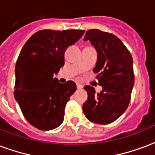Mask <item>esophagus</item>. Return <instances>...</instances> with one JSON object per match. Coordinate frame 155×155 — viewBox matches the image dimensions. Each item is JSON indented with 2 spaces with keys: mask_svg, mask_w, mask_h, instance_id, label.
Returning a JSON list of instances; mask_svg holds the SVG:
<instances>
[{
  "mask_svg": "<svg viewBox=\"0 0 155 155\" xmlns=\"http://www.w3.org/2000/svg\"><path fill=\"white\" fill-rule=\"evenodd\" d=\"M76 87H77V89H82V88H83V86H82L81 84H76Z\"/></svg>",
  "mask_w": 155,
  "mask_h": 155,
  "instance_id": "1",
  "label": "esophagus"
}]
</instances>
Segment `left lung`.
Here are the masks:
<instances>
[{"label":"left lung","mask_w":155,"mask_h":155,"mask_svg":"<svg viewBox=\"0 0 155 155\" xmlns=\"http://www.w3.org/2000/svg\"><path fill=\"white\" fill-rule=\"evenodd\" d=\"M84 41H90L97 51L94 72L102 91L96 93L93 86L85 85L87 101L83 112L88 120L108 124L120 117L129 106L134 83L131 54L117 36L92 29L86 31Z\"/></svg>","instance_id":"obj_1"}]
</instances>
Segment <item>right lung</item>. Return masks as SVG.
I'll return each instance as SVG.
<instances>
[{
    "instance_id": "right-lung-1",
    "label": "right lung",
    "mask_w": 155,
    "mask_h": 155,
    "mask_svg": "<svg viewBox=\"0 0 155 155\" xmlns=\"http://www.w3.org/2000/svg\"><path fill=\"white\" fill-rule=\"evenodd\" d=\"M84 33L83 30H43L22 47L15 64L14 95L25 120L38 130H53L64 120V108L76 84L71 81L61 84L54 74L64 66L65 50Z\"/></svg>"
}]
</instances>
